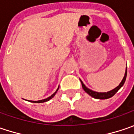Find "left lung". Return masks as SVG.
I'll return each instance as SVG.
<instances>
[{
    "instance_id": "8db88e82",
    "label": "left lung",
    "mask_w": 134,
    "mask_h": 134,
    "mask_svg": "<svg viewBox=\"0 0 134 134\" xmlns=\"http://www.w3.org/2000/svg\"><path fill=\"white\" fill-rule=\"evenodd\" d=\"M126 77H127V67H126V71H125V74L124 78L122 79V81L121 82V83L118 87H116L115 88H114L113 90L110 91H108V92H103V93H100V92H96V91H91L89 88H88L84 84L83 82L81 81V83H82V86L83 88V89L85 90V92H87L89 95L91 97L96 98V99H101V100H104V99H108V98H110L113 96H114L115 94V93L119 90L120 88L123 86V85L125 84V80H126Z\"/></svg>"
}]
</instances>
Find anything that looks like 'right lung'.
<instances>
[{
    "label": "right lung",
    "instance_id": "add662e5",
    "mask_svg": "<svg viewBox=\"0 0 134 134\" xmlns=\"http://www.w3.org/2000/svg\"><path fill=\"white\" fill-rule=\"evenodd\" d=\"M58 88H59V87L58 88V89L56 90V91H55V93H54V94H52L51 96L49 97H48V98H46V99H44V100H38V101H33V100H31V102H33V103H43V102L48 101V100H49L50 99H52V98L53 97L55 96V94H56V92L58 91Z\"/></svg>",
    "mask_w": 134,
    "mask_h": 134
}]
</instances>
